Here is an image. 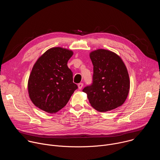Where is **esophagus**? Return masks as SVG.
I'll list each match as a JSON object with an SVG mask.
<instances>
[{
    "instance_id": "esophagus-1",
    "label": "esophagus",
    "mask_w": 160,
    "mask_h": 160,
    "mask_svg": "<svg viewBox=\"0 0 160 160\" xmlns=\"http://www.w3.org/2000/svg\"><path fill=\"white\" fill-rule=\"evenodd\" d=\"M83 86V83H80L78 84V87L79 89H82Z\"/></svg>"
}]
</instances>
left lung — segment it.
Wrapping results in <instances>:
<instances>
[{
    "mask_svg": "<svg viewBox=\"0 0 160 160\" xmlns=\"http://www.w3.org/2000/svg\"><path fill=\"white\" fill-rule=\"evenodd\" d=\"M94 66L92 83L83 92L87 94L89 102L99 112L108 111L122 106L130 89L127 68L115 53L98 49L90 54Z\"/></svg>",
    "mask_w": 160,
    "mask_h": 160,
    "instance_id": "left-lung-1",
    "label": "left lung"
}]
</instances>
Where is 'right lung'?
Segmentation results:
<instances>
[{"label": "right lung", "mask_w": 160, "mask_h": 160, "mask_svg": "<svg viewBox=\"0 0 160 160\" xmlns=\"http://www.w3.org/2000/svg\"><path fill=\"white\" fill-rule=\"evenodd\" d=\"M72 56V51L54 48L34 64L28 83V93L32 102L40 109L49 113L59 111L78 88L67 66Z\"/></svg>", "instance_id": "right-lung-1"}]
</instances>
